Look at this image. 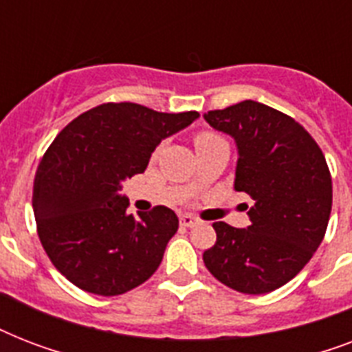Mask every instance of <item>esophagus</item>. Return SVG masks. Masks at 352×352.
<instances>
[{
	"mask_svg": "<svg viewBox=\"0 0 352 352\" xmlns=\"http://www.w3.org/2000/svg\"><path fill=\"white\" fill-rule=\"evenodd\" d=\"M179 221H181V225L186 226V228H192L193 225H197V219L190 214H182L181 217H179Z\"/></svg>",
	"mask_w": 352,
	"mask_h": 352,
	"instance_id": "1",
	"label": "esophagus"
}]
</instances>
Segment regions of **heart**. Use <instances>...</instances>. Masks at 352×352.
Masks as SVG:
<instances>
[{
    "label": "heart",
    "mask_w": 352,
    "mask_h": 352,
    "mask_svg": "<svg viewBox=\"0 0 352 352\" xmlns=\"http://www.w3.org/2000/svg\"><path fill=\"white\" fill-rule=\"evenodd\" d=\"M215 138H221V137H219V135H215V133H212V131L197 133V135L193 137V144H195V149L201 148V146H204V144L212 142V140H215Z\"/></svg>",
    "instance_id": "heart-1"
}]
</instances>
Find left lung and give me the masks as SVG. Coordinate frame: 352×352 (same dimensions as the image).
Segmentation results:
<instances>
[{
  "label": "left lung",
  "instance_id": "obj_1",
  "mask_svg": "<svg viewBox=\"0 0 352 352\" xmlns=\"http://www.w3.org/2000/svg\"><path fill=\"white\" fill-rule=\"evenodd\" d=\"M204 118L234 137V188L250 195L254 206H246V228L214 223L217 241L203 261L226 287L267 294L289 283L323 241L333 208L327 160L305 127L259 102H239Z\"/></svg>",
  "mask_w": 352,
  "mask_h": 352
}]
</instances>
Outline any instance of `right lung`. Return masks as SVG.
I'll use <instances>...</instances> for the list:
<instances>
[{
    "mask_svg": "<svg viewBox=\"0 0 352 352\" xmlns=\"http://www.w3.org/2000/svg\"><path fill=\"white\" fill-rule=\"evenodd\" d=\"M197 117L107 102L69 122L52 140L34 177L36 228L52 265L78 289L124 294L159 268L179 228L175 212L155 206L133 217L118 190L148 168L162 138Z\"/></svg>",
    "mask_w": 352,
    "mask_h": 352,
    "instance_id": "add662e5",
    "label": "right lung"
}]
</instances>
